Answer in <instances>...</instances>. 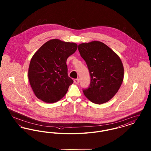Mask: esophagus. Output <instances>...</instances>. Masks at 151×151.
<instances>
[{"mask_svg":"<svg viewBox=\"0 0 151 151\" xmlns=\"http://www.w3.org/2000/svg\"><path fill=\"white\" fill-rule=\"evenodd\" d=\"M79 81H80V80H79V79H76L74 80V83H75V84H79Z\"/></svg>","mask_w":151,"mask_h":151,"instance_id":"obj_1","label":"esophagus"}]
</instances>
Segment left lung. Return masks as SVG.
<instances>
[{
  "label": "left lung",
  "mask_w": 151,
  "mask_h": 151,
  "mask_svg": "<svg viewBox=\"0 0 151 151\" xmlns=\"http://www.w3.org/2000/svg\"><path fill=\"white\" fill-rule=\"evenodd\" d=\"M78 50L91 76L90 85L83 90V93L96 104L108 102L117 93L123 80L124 68L120 58L100 41L81 43Z\"/></svg>",
  "instance_id": "left-lung-1"
}]
</instances>
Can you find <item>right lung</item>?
<instances>
[{"mask_svg":"<svg viewBox=\"0 0 151 151\" xmlns=\"http://www.w3.org/2000/svg\"><path fill=\"white\" fill-rule=\"evenodd\" d=\"M77 48L76 43L53 39L36 51L30 62L28 78L38 99L54 103L65 96L73 82L68 75L66 61Z\"/></svg>","mask_w":151,"mask_h":151,"instance_id":"obj_1","label":"right lung"}]
</instances>
